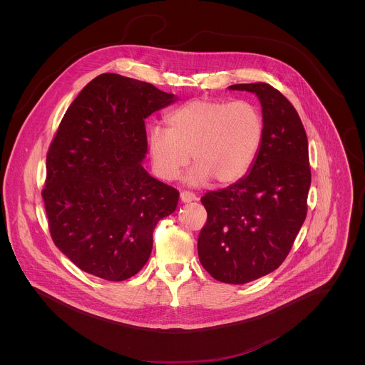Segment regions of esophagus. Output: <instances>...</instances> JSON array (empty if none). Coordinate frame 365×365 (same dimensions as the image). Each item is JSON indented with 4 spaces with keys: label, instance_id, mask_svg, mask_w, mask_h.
Returning <instances> with one entry per match:
<instances>
[{
    "label": "esophagus",
    "instance_id": "esophagus-1",
    "mask_svg": "<svg viewBox=\"0 0 365 365\" xmlns=\"http://www.w3.org/2000/svg\"><path fill=\"white\" fill-rule=\"evenodd\" d=\"M180 200H181L182 202H191V201H195V200H197V195L192 194V192H190V191H182V192L180 194Z\"/></svg>",
    "mask_w": 365,
    "mask_h": 365
}]
</instances>
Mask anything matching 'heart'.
Segmentation results:
<instances>
[{
    "label": "heart",
    "instance_id": "heart-1",
    "mask_svg": "<svg viewBox=\"0 0 365 365\" xmlns=\"http://www.w3.org/2000/svg\"><path fill=\"white\" fill-rule=\"evenodd\" d=\"M167 129L149 130V150L157 175L171 181L195 163L188 181L201 185L215 178L232 184L243 178L260 155L265 123L260 108L250 101L195 100L173 109Z\"/></svg>",
    "mask_w": 365,
    "mask_h": 365
}]
</instances>
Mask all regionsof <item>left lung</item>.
<instances>
[{
  "instance_id": "8db88e82",
  "label": "left lung",
  "mask_w": 365,
  "mask_h": 365,
  "mask_svg": "<svg viewBox=\"0 0 365 365\" xmlns=\"http://www.w3.org/2000/svg\"><path fill=\"white\" fill-rule=\"evenodd\" d=\"M229 88L259 97L265 135L250 174L201 198L208 217L198 256L215 279L246 284L289 255L307 217L312 174L307 132L294 105L267 83Z\"/></svg>"
}]
</instances>
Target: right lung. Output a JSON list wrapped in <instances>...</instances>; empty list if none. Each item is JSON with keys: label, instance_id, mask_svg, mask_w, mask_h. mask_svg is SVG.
I'll return each mask as SVG.
<instances>
[{"label": "right lung", "instance_id": "right-lung-1", "mask_svg": "<svg viewBox=\"0 0 365 365\" xmlns=\"http://www.w3.org/2000/svg\"><path fill=\"white\" fill-rule=\"evenodd\" d=\"M174 101L150 83L104 73L66 110L46 155L42 198L53 243L83 271L123 281L149 260L156 225L180 192L140 164L145 119Z\"/></svg>", "mask_w": 365, "mask_h": 365}]
</instances>
